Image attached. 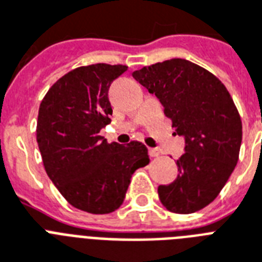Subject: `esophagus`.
<instances>
[{
    "mask_svg": "<svg viewBox=\"0 0 262 262\" xmlns=\"http://www.w3.org/2000/svg\"><path fill=\"white\" fill-rule=\"evenodd\" d=\"M148 152H149V156H151V158H158V156L160 155V151L158 148H149Z\"/></svg>",
    "mask_w": 262,
    "mask_h": 262,
    "instance_id": "esophagus-1",
    "label": "esophagus"
}]
</instances>
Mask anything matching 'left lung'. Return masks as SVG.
<instances>
[{"mask_svg":"<svg viewBox=\"0 0 262 262\" xmlns=\"http://www.w3.org/2000/svg\"><path fill=\"white\" fill-rule=\"evenodd\" d=\"M132 75L156 95L174 135L186 144L177 160V179L158 187L160 201L174 213L203 209L217 197L239 158L242 122L231 95L215 75L187 59H167Z\"/></svg>","mask_w":262,"mask_h":262,"instance_id":"1","label":"left lung"}]
</instances>
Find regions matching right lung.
<instances>
[{"mask_svg":"<svg viewBox=\"0 0 262 262\" xmlns=\"http://www.w3.org/2000/svg\"><path fill=\"white\" fill-rule=\"evenodd\" d=\"M126 65L94 63L57 80L39 106L36 141L49 178L77 209L103 215L122 205L132 174L149 163L139 141L107 143L108 88Z\"/></svg>","mask_w":262,"mask_h":262,"instance_id":"add662e5","label":"right lung"}]
</instances>
